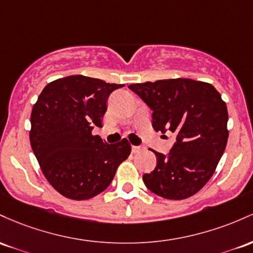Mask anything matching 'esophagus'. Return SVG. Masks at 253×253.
<instances>
[{"label": "esophagus", "instance_id": "1", "mask_svg": "<svg viewBox=\"0 0 253 253\" xmlns=\"http://www.w3.org/2000/svg\"><path fill=\"white\" fill-rule=\"evenodd\" d=\"M142 148L141 147H138V146H132L131 147V150H132V153H137V152H140Z\"/></svg>", "mask_w": 253, "mask_h": 253}]
</instances>
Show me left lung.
Listing matches in <instances>:
<instances>
[{
    "label": "left lung",
    "instance_id": "1",
    "mask_svg": "<svg viewBox=\"0 0 253 253\" xmlns=\"http://www.w3.org/2000/svg\"><path fill=\"white\" fill-rule=\"evenodd\" d=\"M153 111L155 131H171L175 142L167 155L154 152L157 166L143 174L150 191L167 200H185L208 183L225 152L228 112L211 84L169 79L130 84Z\"/></svg>",
    "mask_w": 253,
    "mask_h": 253
}]
</instances>
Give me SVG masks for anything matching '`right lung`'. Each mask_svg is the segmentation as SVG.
<instances>
[{"instance_id":"1","label":"right lung","mask_w":253,"mask_h":253,"mask_svg":"<svg viewBox=\"0 0 253 253\" xmlns=\"http://www.w3.org/2000/svg\"><path fill=\"white\" fill-rule=\"evenodd\" d=\"M123 84L72 75L45 86L31 113L30 141L42 174L64 197L89 200L111 184L129 157L126 138L107 144L92 135L101 127L107 98Z\"/></svg>"}]
</instances>
